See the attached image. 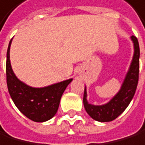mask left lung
Listing matches in <instances>:
<instances>
[{
    "label": "left lung",
    "mask_w": 145,
    "mask_h": 145,
    "mask_svg": "<svg viewBox=\"0 0 145 145\" xmlns=\"http://www.w3.org/2000/svg\"><path fill=\"white\" fill-rule=\"evenodd\" d=\"M131 40L134 43V56L127 72L126 78L122 83L120 91L113 98L105 105H94L88 103L87 101V91L86 88L84 89L83 104L85 110L89 116L95 120L101 122H107L115 120L122 113L126 108L129 106L134 95L136 93L137 87L139 79V57L140 48L137 38L132 36Z\"/></svg>",
    "instance_id": "8db88e82"
}]
</instances>
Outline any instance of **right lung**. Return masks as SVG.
Listing matches in <instances>:
<instances>
[{"mask_svg":"<svg viewBox=\"0 0 145 145\" xmlns=\"http://www.w3.org/2000/svg\"><path fill=\"white\" fill-rule=\"evenodd\" d=\"M10 45L11 40L7 50L6 76L8 93L15 105L25 117L35 122H44L50 120L57 113L62 95L72 79L44 88L27 86L13 72L9 60Z\"/></svg>","mask_w":145,"mask_h":145,"instance_id":"right-lung-1","label":"right lung"}]
</instances>
